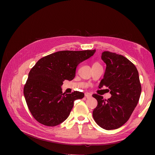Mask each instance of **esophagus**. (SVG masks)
I'll return each instance as SVG.
<instances>
[{
    "label": "esophagus",
    "mask_w": 155,
    "mask_h": 155,
    "mask_svg": "<svg viewBox=\"0 0 155 155\" xmlns=\"http://www.w3.org/2000/svg\"><path fill=\"white\" fill-rule=\"evenodd\" d=\"M85 96L86 98H90L91 97H92V94L89 93V92H85Z\"/></svg>",
    "instance_id": "esophagus-1"
}]
</instances>
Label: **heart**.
Listing matches in <instances>:
<instances>
[{
	"instance_id": "b5f03b06",
	"label": "heart",
	"mask_w": 155,
	"mask_h": 155,
	"mask_svg": "<svg viewBox=\"0 0 155 155\" xmlns=\"http://www.w3.org/2000/svg\"><path fill=\"white\" fill-rule=\"evenodd\" d=\"M94 64H99V63H97V62H95Z\"/></svg>"
}]
</instances>
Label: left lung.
Listing matches in <instances>:
<instances>
[{"label": "left lung", "instance_id": "8db88e82", "mask_svg": "<svg viewBox=\"0 0 155 155\" xmlns=\"http://www.w3.org/2000/svg\"><path fill=\"white\" fill-rule=\"evenodd\" d=\"M101 58L106 68L99 87H109L112 96L104 100L102 96L92 95L97 101L93 117L102 128L116 129L128 120L139 101L141 92L139 73L135 65L123 55L104 51Z\"/></svg>", "mask_w": 155, "mask_h": 155}]
</instances>
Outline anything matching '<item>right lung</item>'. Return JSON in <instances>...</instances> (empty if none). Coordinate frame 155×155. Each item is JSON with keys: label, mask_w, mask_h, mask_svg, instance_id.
<instances>
[{"label": "right lung", "mask_w": 155, "mask_h": 155, "mask_svg": "<svg viewBox=\"0 0 155 155\" xmlns=\"http://www.w3.org/2000/svg\"><path fill=\"white\" fill-rule=\"evenodd\" d=\"M95 50L60 51L41 58L31 68L24 87L28 107L34 118L47 126L61 124L69 116L77 99L83 92L63 94L64 80H72L81 62L90 58Z\"/></svg>", "instance_id": "1"}]
</instances>
